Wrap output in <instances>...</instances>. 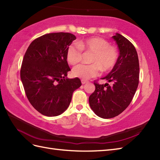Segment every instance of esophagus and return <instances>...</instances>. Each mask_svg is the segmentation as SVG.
Wrapping results in <instances>:
<instances>
[{"label":"esophagus","mask_w":160,"mask_h":160,"mask_svg":"<svg viewBox=\"0 0 160 160\" xmlns=\"http://www.w3.org/2000/svg\"><path fill=\"white\" fill-rule=\"evenodd\" d=\"M81 82H82V84H84L87 83L88 81V80H84V79H82V80H81Z\"/></svg>","instance_id":"obj_1"}]
</instances>
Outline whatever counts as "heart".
Segmentation results:
<instances>
[{"label": "heart", "mask_w": 160, "mask_h": 160, "mask_svg": "<svg viewBox=\"0 0 160 160\" xmlns=\"http://www.w3.org/2000/svg\"><path fill=\"white\" fill-rule=\"evenodd\" d=\"M83 50L93 53L91 57L92 63L76 66L72 70L73 76L89 79L99 76L102 69L104 72L111 71L117 64L118 57L117 48L98 37L79 41L78 44H70L67 50V61L71 65L80 62L82 58Z\"/></svg>", "instance_id": "heart-1"}]
</instances>
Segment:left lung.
<instances>
[{"instance_id": "obj_1", "label": "left lung", "mask_w": 160, "mask_h": 160, "mask_svg": "<svg viewBox=\"0 0 160 160\" xmlns=\"http://www.w3.org/2000/svg\"><path fill=\"white\" fill-rule=\"evenodd\" d=\"M112 38L119 56L112 71L102 78L110 84L95 81V90L88 99L91 109L103 118H113L123 112L132 101L139 83V61L134 46L118 33Z\"/></svg>"}]
</instances>
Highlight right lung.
<instances>
[{
	"mask_svg": "<svg viewBox=\"0 0 160 160\" xmlns=\"http://www.w3.org/2000/svg\"><path fill=\"white\" fill-rule=\"evenodd\" d=\"M76 36L53 32L33 40L20 69L21 80L29 102L47 117L61 114L69 107L72 94L81 85L78 78L68 79L70 68L66 53Z\"/></svg>",
	"mask_w": 160,
	"mask_h": 160,
	"instance_id": "add662e5",
	"label": "right lung"
}]
</instances>
